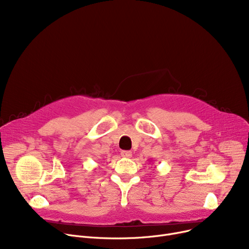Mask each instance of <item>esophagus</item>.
<instances>
[{"label": "esophagus", "instance_id": "34e87169", "mask_svg": "<svg viewBox=\"0 0 249 249\" xmlns=\"http://www.w3.org/2000/svg\"><path fill=\"white\" fill-rule=\"evenodd\" d=\"M121 155L123 156V158L130 159V158H132V152L128 151V150H123V151H121Z\"/></svg>", "mask_w": 249, "mask_h": 249}]
</instances>
